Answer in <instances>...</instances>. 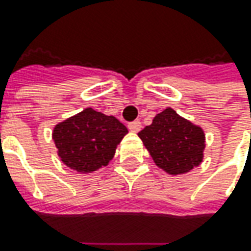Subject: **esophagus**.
Returning a JSON list of instances; mask_svg holds the SVG:
<instances>
[{"instance_id": "34e87169", "label": "esophagus", "mask_w": 251, "mask_h": 251, "mask_svg": "<svg viewBox=\"0 0 251 251\" xmlns=\"http://www.w3.org/2000/svg\"><path fill=\"white\" fill-rule=\"evenodd\" d=\"M128 128H130V131H132V132H138V131L141 130V121L140 120L132 121V123L128 124Z\"/></svg>"}]
</instances>
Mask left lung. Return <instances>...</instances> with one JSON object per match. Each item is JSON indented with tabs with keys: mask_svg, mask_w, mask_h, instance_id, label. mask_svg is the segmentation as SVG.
<instances>
[{
	"mask_svg": "<svg viewBox=\"0 0 251 251\" xmlns=\"http://www.w3.org/2000/svg\"><path fill=\"white\" fill-rule=\"evenodd\" d=\"M138 137L156 166L173 176L187 173L204 158V130L178 116L172 107L156 114Z\"/></svg>",
	"mask_w": 251,
	"mask_h": 251,
	"instance_id": "1",
	"label": "left lung"
}]
</instances>
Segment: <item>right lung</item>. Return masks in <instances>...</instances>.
I'll return each instance as SVG.
<instances>
[{"label": "right lung", "instance_id": "right-lung-1", "mask_svg": "<svg viewBox=\"0 0 251 251\" xmlns=\"http://www.w3.org/2000/svg\"><path fill=\"white\" fill-rule=\"evenodd\" d=\"M127 132V127L116 117L88 107L58 123L53 140L64 165L81 173H92L109 165Z\"/></svg>", "mask_w": 251, "mask_h": 251}]
</instances>
